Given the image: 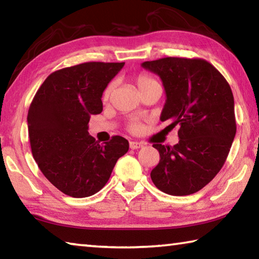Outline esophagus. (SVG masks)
I'll list each match as a JSON object with an SVG mask.
<instances>
[{"mask_svg": "<svg viewBox=\"0 0 259 259\" xmlns=\"http://www.w3.org/2000/svg\"><path fill=\"white\" fill-rule=\"evenodd\" d=\"M129 146L131 150H138V148H142L144 146L143 143H138V142H130Z\"/></svg>", "mask_w": 259, "mask_h": 259, "instance_id": "esophagus-1", "label": "esophagus"}]
</instances>
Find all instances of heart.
I'll list each match as a JSON object with an SVG mask.
<instances>
[{"mask_svg": "<svg viewBox=\"0 0 259 259\" xmlns=\"http://www.w3.org/2000/svg\"><path fill=\"white\" fill-rule=\"evenodd\" d=\"M153 83H156V81L154 78L151 77L150 75H147L145 73H142L139 74V75L136 77V84H137L139 91L145 89L146 87L153 84ZM114 91V82H109L108 84L106 85V88L104 89V93H103V100L104 102H107V100L111 98V96ZM130 130L133 131H138L139 130V124L137 122H133V123H130L129 125Z\"/></svg>", "mask_w": 259, "mask_h": 259, "instance_id": "b5f03b06", "label": "heart"}]
</instances>
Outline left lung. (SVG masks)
I'll use <instances>...</instances> for the list:
<instances>
[{"mask_svg":"<svg viewBox=\"0 0 259 259\" xmlns=\"http://www.w3.org/2000/svg\"><path fill=\"white\" fill-rule=\"evenodd\" d=\"M142 66L163 83L166 99L160 120L169 122L168 129H179L176 145H153L160 162L152 170V182L166 194H193L219 172L234 140L231 87L204 59L166 57Z\"/></svg>","mask_w":259,"mask_h":259,"instance_id":"left-lung-1","label":"left lung"}]
</instances>
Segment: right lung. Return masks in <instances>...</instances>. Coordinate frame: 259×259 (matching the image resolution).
I'll list each match as a JSON object with an SVG mask.
<instances>
[{
  "label": "right lung",
  "mask_w": 259,
  "mask_h": 259,
  "mask_svg": "<svg viewBox=\"0 0 259 259\" xmlns=\"http://www.w3.org/2000/svg\"><path fill=\"white\" fill-rule=\"evenodd\" d=\"M124 63L90 61L51 73L35 94L27 115L34 160L46 178L73 198L106 185L129 143L114 136L104 145L88 133L90 116L103 111L104 89Z\"/></svg>",
  "instance_id": "obj_1"
}]
</instances>
